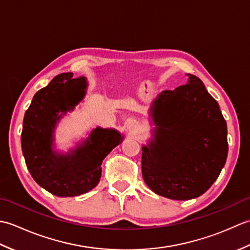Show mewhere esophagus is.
Instances as JSON below:
<instances>
[{
    "mask_svg": "<svg viewBox=\"0 0 250 250\" xmlns=\"http://www.w3.org/2000/svg\"><path fill=\"white\" fill-rule=\"evenodd\" d=\"M129 129H130V130H131V129H133V126H132V125H129Z\"/></svg>",
    "mask_w": 250,
    "mask_h": 250,
    "instance_id": "34e87169",
    "label": "esophagus"
}]
</instances>
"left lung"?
<instances>
[{
  "label": "left lung",
  "mask_w": 250,
  "mask_h": 250,
  "mask_svg": "<svg viewBox=\"0 0 250 250\" xmlns=\"http://www.w3.org/2000/svg\"><path fill=\"white\" fill-rule=\"evenodd\" d=\"M151 104L152 137L142 147V175L153 192L172 200L198 198L218 178L228 156L227 122L217 101L191 74Z\"/></svg>",
  "instance_id": "8db88e82"
}]
</instances>
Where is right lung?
Listing matches in <instances>:
<instances>
[{
    "label": "right lung",
    "instance_id": "add662e5",
    "mask_svg": "<svg viewBox=\"0 0 250 250\" xmlns=\"http://www.w3.org/2000/svg\"><path fill=\"white\" fill-rule=\"evenodd\" d=\"M87 86L84 77L59 74L35 93L24 114L21 147L26 167L42 188L61 198L93 189L100 182L104 158L124 140L117 130L98 126L68 152L54 150L57 124L84 98Z\"/></svg>",
    "mask_w": 250,
    "mask_h": 250
}]
</instances>
